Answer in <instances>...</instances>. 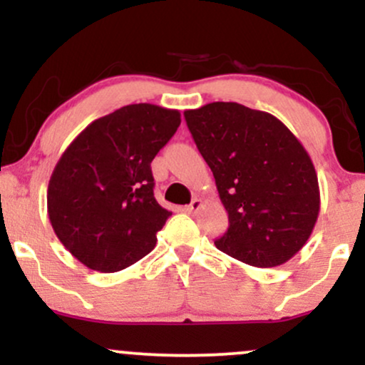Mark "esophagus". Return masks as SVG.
Instances as JSON below:
<instances>
[{"instance_id":"1","label":"esophagus","mask_w":365,"mask_h":365,"mask_svg":"<svg viewBox=\"0 0 365 365\" xmlns=\"http://www.w3.org/2000/svg\"><path fill=\"white\" fill-rule=\"evenodd\" d=\"M200 207H202V200H200V199H194V200H192V202L188 204V206L185 207V211H187V212H197Z\"/></svg>"}]
</instances>
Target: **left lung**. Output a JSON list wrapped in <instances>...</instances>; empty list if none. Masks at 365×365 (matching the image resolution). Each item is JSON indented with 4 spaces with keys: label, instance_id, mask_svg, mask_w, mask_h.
<instances>
[{
    "label": "left lung",
    "instance_id": "obj_1",
    "mask_svg": "<svg viewBox=\"0 0 365 365\" xmlns=\"http://www.w3.org/2000/svg\"><path fill=\"white\" fill-rule=\"evenodd\" d=\"M183 115L228 212L217 249L257 267L290 261L321 206L317 173L300 140L271 113L238 103H209Z\"/></svg>",
    "mask_w": 365,
    "mask_h": 365
}]
</instances>
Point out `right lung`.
<instances>
[{
  "label": "right lung",
  "mask_w": 365,
  "mask_h": 365,
  "mask_svg": "<svg viewBox=\"0 0 365 365\" xmlns=\"http://www.w3.org/2000/svg\"><path fill=\"white\" fill-rule=\"evenodd\" d=\"M180 121L178 110L128 104L87 125L61 154L49 178L48 215L83 266L115 273L156 247L171 212L154 197L150 163Z\"/></svg>",
  "instance_id": "right-lung-1"
}]
</instances>
